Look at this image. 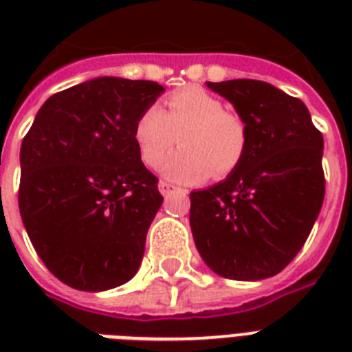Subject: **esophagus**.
<instances>
[{"mask_svg": "<svg viewBox=\"0 0 352 352\" xmlns=\"http://www.w3.org/2000/svg\"><path fill=\"white\" fill-rule=\"evenodd\" d=\"M177 186L175 184H171V182H166V181H160L159 182V192L162 193V195H170L171 192H175Z\"/></svg>", "mask_w": 352, "mask_h": 352, "instance_id": "esophagus-1", "label": "esophagus"}]
</instances>
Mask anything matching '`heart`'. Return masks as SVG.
I'll list each match as a JSON object with an SVG mask.
<instances>
[{
	"mask_svg": "<svg viewBox=\"0 0 352 352\" xmlns=\"http://www.w3.org/2000/svg\"><path fill=\"white\" fill-rule=\"evenodd\" d=\"M177 137L182 148L162 166L170 181L195 184L212 171L215 177H226L245 157V122L225 111V104L201 87L175 91L166 98V111L149 106L135 120L133 138L149 168L160 166Z\"/></svg>",
	"mask_w": 352,
	"mask_h": 352,
	"instance_id": "1",
	"label": "heart"
}]
</instances>
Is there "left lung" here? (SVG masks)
<instances>
[{"label": "left lung", "instance_id": "8db88e82", "mask_svg": "<svg viewBox=\"0 0 352 352\" xmlns=\"http://www.w3.org/2000/svg\"><path fill=\"white\" fill-rule=\"evenodd\" d=\"M245 122L241 164L190 193V226L215 274L257 281L279 274L305 245L325 197L323 137L300 98L259 80L206 82Z\"/></svg>", "mask_w": 352, "mask_h": 352}]
</instances>
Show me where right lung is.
Listing matches in <instances>:
<instances>
[{"label": "right lung", "instance_id": "1", "mask_svg": "<svg viewBox=\"0 0 352 352\" xmlns=\"http://www.w3.org/2000/svg\"><path fill=\"white\" fill-rule=\"evenodd\" d=\"M162 93L149 80L100 76L52 95L25 135L21 221L45 267L73 289H115L140 267L162 195L133 127Z\"/></svg>", "mask_w": 352, "mask_h": 352}]
</instances>
